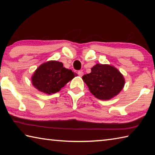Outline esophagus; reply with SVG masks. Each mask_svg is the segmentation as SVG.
<instances>
[{
    "instance_id": "1",
    "label": "esophagus",
    "mask_w": 155,
    "mask_h": 155,
    "mask_svg": "<svg viewBox=\"0 0 155 155\" xmlns=\"http://www.w3.org/2000/svg\"><path fill=\"white\" fill-rule=\"evenodd\" d=\"M78 76H80V77H82V76L83 75V71H78Z\"/></svg>"
}]
</instances>
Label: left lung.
<instances>
[{"mask_svg": "<svg viewBox=\"0 0 155 155\" xmlns=\"http://www.w3.org/2000/svg\"><path fill=\"white\" fill-rule=\"evenodd\" d=\"M82 79L90 92L102 101H108L117 96L125 84L122 73L109 64H96L91 68L90 74L83 76Z\"/></svg>", "mask_w": 155, "mask_h": 155, "instance_id": "left-lung-1", "label": "left lung"}]
</instances>
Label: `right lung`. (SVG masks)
<instances>
[{
    "label": "right lung",
    "mask_w": 155,
    "mask_h": 155,
    "mask_svg": "<svg viewBox=\"0 0 155 155\" xmlns=\"http://www.w3.org/2000/svg\"><path fill=\"white\" fill-rule=\"evenodd\" d=\"M77 74L64 67L61 62L48 61L41 64L31 77L37 90L46 94L57 93Z\"/></svg>",
    "instance_id": "1"
}]
</instances>
